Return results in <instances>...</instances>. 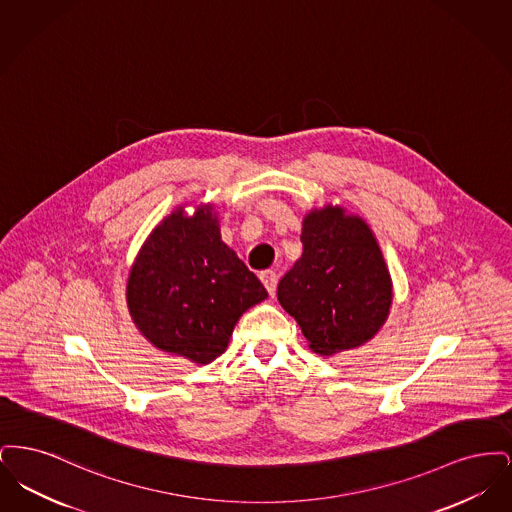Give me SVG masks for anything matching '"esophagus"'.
Masks as SVG:
<instances>
[{
	"label": "esophagus",
	"mask_w": 512,
	"mask_h": 512,
	"mask_svg": "<svg viewBox=\"0 0 512 512\" xmlns=\"http://www.w3.org/2000/svg\"><path fill=\"white\" fill-rule=\"evenodd\" d=\"M259 276H261V282L265 284L267 292L270 293V295H274V292H276V284H278L276 272H274V270H263Z\"/></svg>",
	"instance_id": "obj_1"
}]
</instances>
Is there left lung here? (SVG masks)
I'll list each match as a JSON object with an SVG mask.
<instances>
[{
	"label": "left lung",
	"instance_id": "1",
	"mask_svg": "<svg viewBox=\"0 0 512 512\" xmlns=\"http://www.w3.org/2000/svg\"><path fill=\"white\" fill-rule=\"evenodd\" d=\"M303 255L278 284V301L309 347L334 355L372 340L390 315L393 286L370 226L340 205L303 219Z\"/></svg>",
	"mask_w": 512,
	"mask_h": 512
}]
</instances>
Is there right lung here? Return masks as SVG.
<instances>
[{
    "label": "right lung",
    "instance_id": "add662e5",
    "mask_svg": "<svg viewBox=\"0 0 512 512\" xmlns=\"http://www.w3.org/2000/svg\"><path fill=\"white\" fill-rule=\"evenodd\" d=\"M259 278L220 240L213 205L161 220L128 274V311L157 349L207 365L228 347L236 322L267 299Z\"/></svg>",
    "mask_w": 512,
    "mask_h": 512
}]
</instances>
